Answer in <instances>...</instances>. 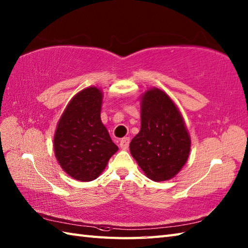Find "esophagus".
<instances>
[{
  "label": "esophagus",
  "instance_id": "1",
  "mask_svg": "<svg viewBox=\"0 0 248 248\" xmlns=\"http://www.w3.org/2000/svg\"><path fill=\"white\" fill-rule=\"evenodd\" d=\"M129 143H130V139L129 138H124L120 140V143H119V146L120 148L123 150H127L128 147H129Z\"/></svg>",
  "mask_w": 248,
  "mask_h": 248
}]
</instances>
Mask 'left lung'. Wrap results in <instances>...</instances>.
<instances>
[{
  "label": "left lung",
  "instance_id": "8db88e82",
  "mask_svg": "<svg viewBox=\"0 0 248 248\" xmlns=\"http://www.w3.org/2000/svg\"><path fill=\"white\" fill-rule=\"evenodd\" d=\"M140 130L130 152L145 175L155 182L175 177L187 162L191 136L176 103L160 88L140 96Z\"/></svg>",
  "mask_w": 248,
  "mask_h": 248
}]
</instances>
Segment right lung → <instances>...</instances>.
Here are the masks:
<instances>
[{"label":"right lung","instance_id":"right-lung-1","mask_svg":"<svg viewBox=\"0 0 248 248\" xmlns=\"http://www.w3.org/2000/svg\"><path fill=\"white\" fill-rule=\"evenodd\" d=\"M103 93L96 86L78 92L57 123L53 148L68 176L81 182L97 179L118 147L101 121Z\"/></svg>","mask_w":248,"mask_h":248}]
</instances>
